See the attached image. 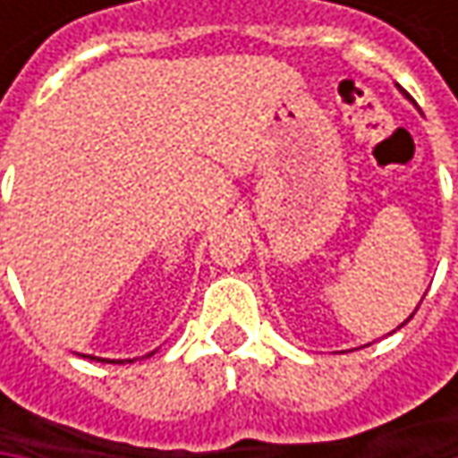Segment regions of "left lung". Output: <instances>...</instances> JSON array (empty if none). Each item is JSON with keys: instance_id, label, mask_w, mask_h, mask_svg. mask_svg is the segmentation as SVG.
<instances>
[{"instance_id": "1", "label": "left lung", "mask_w": 458, "mask_h": 458, "mask_svg": "<svg viewBox=\"0 0 458 458\" xmlns=\"http://www.w3.org/2000/svg\"><path fill=\"white\" fill-rule=\"evenodd\" d=\"M405 97H408V94H405ZM400 326H403V324H400ZM400 326H397V328H400Z\"/></svg>"}]
</instances>
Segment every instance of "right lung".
Masks as SVG:
<instances>
[{
	"mask_svg": "<svg viewBox=\"0 0 458 458\" xmlns=\"http://www.w3.org/2000/svg\"><path fill=\"white\" fill-rule=\"evenodd\" d=\"M83 357H86V354H83ZM148 357H150V354H148ZM89 360H97V361H109V360H101V357H89ZM132 361V360H130ZM112 364H124V361L122 360H112Z\"/></svg>",
	"mask_w": 458,
	"mask_h": 458,
	"instance_id": "1",
	"label": "right lung"
}]
</instances>
